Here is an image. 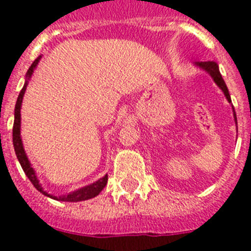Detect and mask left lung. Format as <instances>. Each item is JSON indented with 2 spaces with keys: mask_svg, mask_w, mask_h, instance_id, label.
<instances>
[{
  "mask_svg": "<svg viewBox=\"0 0 251 251\" xmlns=\"http://www.w3.org/2000/svg\"><path fill=\"white\" fill-rule=\"evenodd\" d=\"M194 65L197 66V67H200V69L203 70V71H206L208 75L211 76L212 80H214L216 85H218V87L222 89V92L224 93L226 98H227L228 102L230 103L232 101H230L229 92H228V88H227V85H226V83H224L223 77H222V75H220L219 66H218V63H216V62H212V61H207V62H196ZM232 109H233V106H232ZM233 116H234V122H236V124H237V118H236L234 109H233Z\"/></svg>",
  "mask_w": 251,
  "mask_h": 251,
  "instance_id": "obj_1",
  "label": "left lung"
}]
</instances>
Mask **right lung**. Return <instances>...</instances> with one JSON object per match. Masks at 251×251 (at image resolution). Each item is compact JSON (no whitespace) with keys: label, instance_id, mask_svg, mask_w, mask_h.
<instances>
[{"label":"right lung","instance_id":"add662e5","mask_svg":"<svg viewBox=\"0 0 251 251\" xmlns=\"http://www.w3.org/2000/svg\"><path fill=\"white\" fill-rule=\"evenodd\" d=\"M40 59H41V55H40L37 59H35V62L32 63L31 67L28 69L27 74H25V83H24L23 88H22L21 93L18 96L17 105H15V111H14V127H13V144H14V150H15V154H17V158L21 163L22 168H23L24 174L27 175V177L31 180V182L33 184L36 189L39 190L40 193H43L46 197L53 198V200H57V201H63V202H79V201H85V200H91V198L96 197L98 194L101 193V190L103 189L107 184V175H105L103 177H101L97 181L92 182L89 185L83 186L80 189H76L74 192H70L69 194H63V196H53V194L48 193L46 190H44L43 185L40 184L37 176H36V172L33 170V167L31 166V162L28 159L27 154L24 151L23 148V141H22L21 136V109H22V102H23L24 93H25V89H27L28 80L31 79L32 74L35 71V69L39 65Z\"/></svg>","mask_w":251,"mask_h":251}]
</instances>
